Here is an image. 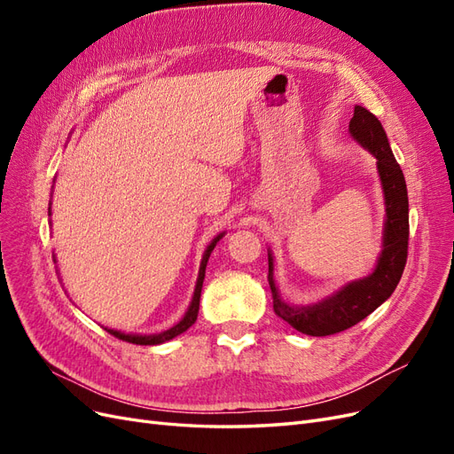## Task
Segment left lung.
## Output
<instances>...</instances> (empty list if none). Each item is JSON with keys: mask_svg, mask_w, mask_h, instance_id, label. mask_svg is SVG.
<instances>
[{"mask_svg": "<svg viewBox=\"0 0 454 454\" xmlns=\"http://www.w3.org/2000/svg\"><path fill=\"white\" fill-rule=\"evenodd\" d=\"M348 132L352 138L364 145L377 159V170L384 191V206L387 219L382 231V252L379 255L375 270L362 280L348 282L339 292L320 303L310 307H294L282 301L278 287L272 277V255L269 252V286L272 292V309L278 318L295 327L297 332L325 337L362 322L364 318L387 301L397 282H400L407 263L409 244V199L403 172L397 164L387 132L380 121L367 112L365 107L356 106L350 119Z\"/></svg>", "mask_w": 454, "mask_h": 454, "instance_id": "1", "label": "left lung"}]
</instances>
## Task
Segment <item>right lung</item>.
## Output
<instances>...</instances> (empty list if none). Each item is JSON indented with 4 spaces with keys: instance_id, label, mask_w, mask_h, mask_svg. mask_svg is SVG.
<instances>
[{
    "instance_id": "obj_1",
    "label": "right lung",
    "mask_w": 454,
    "mask_h": 454,
    "mask_svg": "<svg viewBox=\"0 0 454 454\" xmlns=\"http://www.w3.org/2000/svg\"><path fill=\"white\" fill-rule=\"evenodd\" d=\"M49 215H51V206H49ZM225 235V232H219V235L210 242L208 248H206L204 255H202V261H200V269H199V278H197V286H195V295H193V301H191V305L185 312L184 318L177 322L174 327L167 329V332L162 333H155V335H130V333H121V332H115V329H107V333H112L114 337L121 339V340H127V342H132V345H160V342H167L177 335H182L184 332H187V329L195 324L197 316H199V305H200V292H202V282H204V272H206V263H208V257L212 254V250L215 248V244L222 240V237Z\"/></svg>"
}]
</instances>
